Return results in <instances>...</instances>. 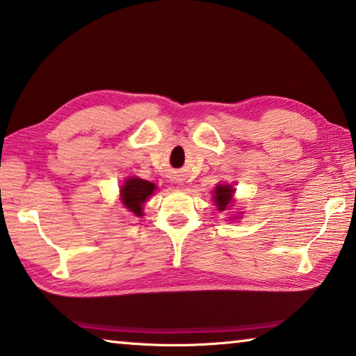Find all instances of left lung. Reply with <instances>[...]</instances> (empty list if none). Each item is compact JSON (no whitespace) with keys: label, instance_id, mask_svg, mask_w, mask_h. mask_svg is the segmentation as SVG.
<instances>
[{"label":"left lung","instance_id":"left-lung-1","mask_svg":"<svg viewBox=\"0 0 356 356\" xmlns=\"http://www.w3.org/2000/svg\"><path fill=\"white\" fill-rule=\"evenodd\" d=\"M234 193H236V190H234L232 185H227V184L216 185V188L213 190V201L216 204V209H218L220 212H225V210H227L232 206Z\"/></svg>","mask_w":356,"mask_h":356}]
</instances>
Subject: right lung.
Wrapping results in <instances>:
<instances>
[{"label": "right lung", "instance_id": "1", "mask_svg": "<svg viewBox=\"0 0 356 356\" xmlns=\"http://www.w3.org/2000/svg\"><path fill=\"white\" fill-rule=\"evenodd\" d=\"M154 190H156V186L149 180L129 177L120 186V201L131 215L141 216L143 204L147 201L149 196L154 195Z\"/></svg>", "mask_w": 356, "mask_h": 356}]
</instances>
